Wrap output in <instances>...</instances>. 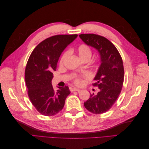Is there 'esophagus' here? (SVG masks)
Returning a JSON list of instances; mask_svg holds the SVG:
<instances>
[{
    "label": "esophagus",
    "instance_id": "34e87169",
    "mask_svg": "<svg viewBox=\"0 0 149 149\" xmlns=\"http://www.w3.org/2000/svg\"><path fill=\"white\" fill-rule=\"evenodd\" d=\"M81 91V89H78V88H73L71 90V91Z\"/></svg>",
    "mask_w": 149,
    "mask_h": 149
}]
</instances>
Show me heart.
Masks as SVG:
<instances>
[{
  "mask_svg": "<svg viewBox=\"0 0 149 149\" xmlns=\"http://www.w3.org/2000/svg\"><path fill=\"white\" fill-rule=\"evenodd\" d=\"M77 52H78V55L81 59V60L84 59L89 60L91 57V55H92L91 50V49H90V48L88 45H80L78 48ZM68 55H69V52H66L63 55L60 62V65L63 64V63L65 62L68 56ZM86 76H88V75H86ZM75 83L77 85H80L82 84V81L80 78H78L75 80Z\"/></svg>",
  "mask_w": 149,
  "mask_h": 149,
  "instance_id": "heart-1",
  "label": "heart"
}]
</instances>
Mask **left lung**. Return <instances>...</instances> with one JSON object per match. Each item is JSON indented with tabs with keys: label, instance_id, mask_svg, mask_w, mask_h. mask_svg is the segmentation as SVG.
Wrapping results in <instances>:
<instances>
[{
	"label": "left lung",
	"instance_id": "left-lung-1",
	"mask_svg": "<svg viewBox=\"0 0 149 149\" xmlns=\"http://www.w3.org/2000/svg\"><path fill=\"white\" fill-rule=\"evenodd\" d=\"M83 42L95 48L100 56L101 64L94 78L100 91L90 94L84 106L93 114H102L114 104L123 88L124 71L123 62L116 47L109 40L96 34H81Z\"/></svg>",
	"mask_w": 149,
	"mask_h": 149
}]
</instances>
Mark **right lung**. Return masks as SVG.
<instances>
[{
    "label": "right lung",
    "mask_w": 149,
    "mask_h": 149,
    "mask_svg": "<svg viewBox=\"0 0 149 149\" xmlns=\"http://www.w3.org/2000/svg\"><path fill=\"white\" fill-rule=\"evenodd\" d=\"M77 37L76 34L58 35L48 38L35 47L29 57L25 73L28 95L42 115L52 116L58 113L70 94L68 86L58 87L55 91L52 80L61 54Z\"/></svg>",
    "instance_id": "obj_1"
}]
</instances>
